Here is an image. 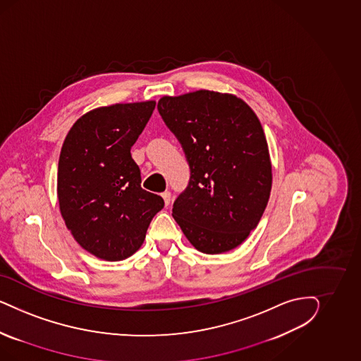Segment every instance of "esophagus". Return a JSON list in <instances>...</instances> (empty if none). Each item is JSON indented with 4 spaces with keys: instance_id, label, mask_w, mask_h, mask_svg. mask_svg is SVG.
<instances>
[{
    "instance_id": "obj_1",
    "label": "esophagus",
    "mask_w": 361,
    "mask_h": 361,
    "mask_svg": "<svg viewBox=\"0 0 361 361\" xmlns=\"http://www.w3.org/2000/svg\"><path fill=\"white\" fill-rule=\"evenodd\" d=\"M161 197H163V200H164L165 207H168V205L171 204V192L165 190V192L161 193Z\"/></svg>"
}]
</instances>
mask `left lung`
Instances as JSON below:
<instances>
[{
	"instance_id": "left-lung-1",
	"label": "left lung",
	"mask_w": 361,
	"mask_h": 361,
	"mask_svg": "<svg viewBox=\"0 0 361 361\" xmlns=\"http://www.w3.org/2000/svg\"><path fill=\"white\" fill-rule=\"evenodd\" d=\"M157 109L190 168L173 219L198 252L235 249L257 228L271 192L261 121L242 99L209 90L163 97Z\"/></svg>"
}]
</instances>
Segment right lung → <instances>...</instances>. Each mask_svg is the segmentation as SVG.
Instances as JSON below:
<instances>
[{"label": "right lung", "mask_w": 361, "mask_h": 361, "mask_svg": "<svg viewBox=\"0 0 361 361\" xmlns=\"http://www.w3.org/2000/svg\"><path fill=\"white\" fill-rule=\"evenodd\" d=\"M154 100L116 103L82 115L59 154L56 195L74 240L100 259L116 262L137 252L164 200L142 189L133 161Z\"/></svg>", "instance_id": "obj_1"}]
</instances>
